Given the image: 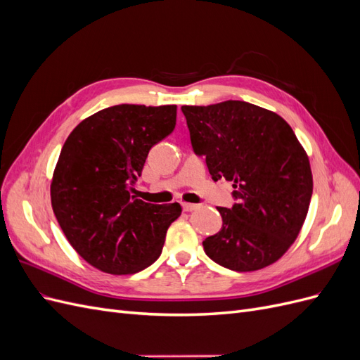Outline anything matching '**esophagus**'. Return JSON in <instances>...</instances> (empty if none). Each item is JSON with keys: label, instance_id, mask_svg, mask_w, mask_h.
Listing matches in <instances>:
<instances>
[{"label": "esophagus", "instance_id": "34e87169", "mask_svg": "<svg viewBox=\"0 0 360 360\" xmlns=\"http://www.w3.org/2000/svg\"><path fill=\"white\" fill-rule=\"evenodd\" d=\"M181 205H183L184 212H193V210L198 209V205L197 204H192V202H183Z\"/></svg>", "mask_w": 360, "mask_h": 360}]
</instances>
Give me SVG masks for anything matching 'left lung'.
<instances>
[{
  "mask_svg": "<svg viewBox=\"0 0 360 360\" xmlns=\"http://www.w3.org/2000/svg\"><path fill=\"white\" fill-rule=\"evenodd\" d=\"M197 155L214 181L233 183L237 202L217 207L222 230L202 242L205 254L236 271H254L284 255L307 219L312 171L284 118L264 108L226 101L181 106Z\"/></svg>",
  "mask_w": 360,
  "mask_h": 360,
  "instance_id": "obj_1",
  "label": "left lung"
}]
</instances>
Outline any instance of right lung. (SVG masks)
Listing matches in <instances>:
<instances>
[{
    "label": "right lung",
    "instance_id": "obj_1",
    "mask_svg": "<svg viewBox=\"0 0 360 360\" xmlns=\"http://www.w3.org/2000/svg\"><path fill=\"white\" fill-rule=\"evenodd\" d=\"M176 118V105H115L82 120L64 143L52 210L72 248L97 270L134 275L159 258L181 205L144 202L132 184Z\"/></svg>",
    "mask_w": 360,
    "mask_h": 360
}]
</instances>
